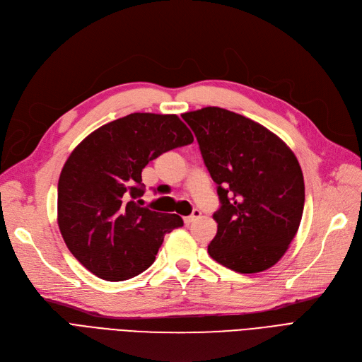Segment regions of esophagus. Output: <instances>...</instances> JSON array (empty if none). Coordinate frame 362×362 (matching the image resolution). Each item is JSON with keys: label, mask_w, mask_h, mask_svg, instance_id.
<instances>
[{"label": "esophagus", "mask_w": 362, "mask_h": 362, "mask_svg": "<svg viewBox=\"0 0 362 362\" xmlns=\"http://www.w3.org/2000/svg\"><path fill=\"white\" fill-rule=\"evenodd\" d=\"M198 217H201V211L195 209V210L192 211V214H191V216H186V217H183V222H185L186 225H191V223L194 222V220H197Z\"/></svg>", "instance_id": "esophagus-1"}]
</instances>
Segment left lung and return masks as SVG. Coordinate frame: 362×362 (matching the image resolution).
Returning a JSON list of instances; mask_svg holds the SVG:
<instances>
[{"label": "left lung", "mask_w": 362, "mask_h": 362, "mask_svg": "<svg viewBox=\"0 0 362 362\" xmlns=\"http://www.w3.org/2000/svg\"><path fill=\"white\" fill-rule=\"evenodd\" d=\"M217 185V233L209 255L240 274L269 269L286 255L305 206L293 151L259 122L217 106L182 114Z\"/></svg>", "instance_id": "left-lung-1"}]
</instances>
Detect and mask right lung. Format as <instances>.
Segmentation results:
<instances>
[{"instance_id":"add662e5","label":"right lung","mask_w":362,"mask_h":362,"mask_svg":"<svg viewBox=\"0 0 362 362\" xmlns=\"http://www.w3.org/2000/svg\"><path fill=\"white\" fill-rule=\"evenodd\" d=\"M194 142L177 115L136 112L107 122L78 145L62 168L57 223L74 257L106 281H124L153 263L177 214L136 201L142 170L161 153Z\"/></svg>"}]
</instances>
